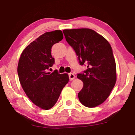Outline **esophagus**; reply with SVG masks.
I'll list each match as a JSON object with an SVG mask.
<instances>
[{"instance_id":"obj_1","label":"esophagus","mask_w":135,"mask_h":135,"mask_svg":"<svg viewBox=\"0 0 135 135\" xmlns=\"http://www.w3.org/2000/svg\"><path fill=\"white\" fill-rule=\"evenodd\" d=\"M68 76H69V79H70V80H73L74 78H75V77H76L75 75H74L73 73H71L68 74Z\"/></svg>"}]
</instances>
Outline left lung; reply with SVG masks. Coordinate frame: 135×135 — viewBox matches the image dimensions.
Wrapping results in <instances>:
<instances>
[{
  "instance_id": "1",
  "label": "left lung",
  "mask_w": 135,
  "mask_h": 135,
  "mask_svg": "<svg viewBox=\"0 0 135 135\" xmlns=\"http://www.w3.org/2000/svg\"><path fill=\"white\" fill-rule=\"evenodd\" d=\"M63 33L80 65L87 66L77 76L84 83L78 93L80 103L87 107H95L107 99L116 83V62L111 45L91 29L64 30Z\"/></svg>"
}]
</instances>
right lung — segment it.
<instances>
[{
	"mask_svg": "<svg viewBox=\"0 0 135 135\" xmlns=\"http://www.w3.org/2000/svg\"><path fill=\"white\" fill-rule=\"evenodd\" d=\"M63 38L61 30L45 33L24 49L18 64L17 73L23 91L36 105L44 110L55 105L69 80L67 73L59 74L57 70L48 72L55 64L51 48Z\"/></svg>",
	"mask_w": 135,
	"mask_h": 135,
	"instance_id": "obj_1",
	"label": "right lung"
}]
</instances>
